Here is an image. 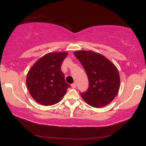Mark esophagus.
Returning a JSON list of instances; mask_svg holds the SVG:
<instances>
[{"instance_id": "34e87169", "label": "esophagus", "mask_w": 146, "mask_h": 146, "mask_svg": "<svg viewBox=\"0 0 146 146\" xmlns=\"http://www.w3.org/2000/svg\"><path fill=\"white\" fill-rule=\"evenodd\" d=\"M72 87L73 88H76V84L73 83L72 84Z\"/></svg>"}]
</instances>
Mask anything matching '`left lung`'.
Instances as JSON below:
<instances>
[{
  "instance_id": "left-lung-1",
  "label": "left lung",
  "mask_w": 146,
  "mask_h": 146,
  "mask_svg": "<svg viewBox=\"0 0 146 146\" xmlns=\"http://www.w3.org/2000/svg\"><path fill=\"white\" fill-rule=\"evenodd\" d=\"M74 54L83 66L89 81L87 91L80 93L82 99L94 108L110 103L120 86L117 67L104 56L92 50H77Z\"/></svg>"
}]
</instances>
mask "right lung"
<instances>
[{
    "label": "right lung",
    "mask_w": 146,
    "mask_h": 146,
    "mask_svg": "<svg viewBox=\"0 0 146 146\" xmlns=\"http://www.w3.org/2000/svg\"><path fill=\"white\" fill-rule=\"evenodd\" d=\"M67 52H50L34 64L27 76V88L32 98L44 106L56 104L62 99L70 86L61 70Z\"/></svg>",
    "instance_id": "add662e5"
}]
</instances>
